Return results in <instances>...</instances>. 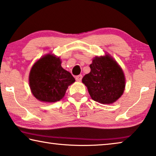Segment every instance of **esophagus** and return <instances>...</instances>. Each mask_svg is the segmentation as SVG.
<instances>
[{
	"mask_svg": "<svg viewBox=\"0 0 156 156\" xmlns=\"http://www.w3.org/2000/svg\"><path fill=\"white\" fill-rule=\"evenodd\" d=\"M82 78H83V76L82 75H78L76 77V80L78 81V82H80L81 80H82Z\"/></svg>",
	"mask_w": 156,
	"mask_h": 156,
	"instance_id": "obj_1",
	"label": "esophagus"
}]
</instances>
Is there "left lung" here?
Wrapping results in <instances>:
<instances>
[{"instance_id":"left-lung-1","label":"left lung","mask_w":156,"mask_h":156,"mask_svg":"<svg viewBox=\"0 0 156 156\" xmlns=\"http://www.w3.org/2000/svg\"><path fill=\"white\" fill-rule=\"evenodd\" d=\"M90 72L82 79L91 98L103 104L115 102L124 91L122 69L110 56L96 57L90 65Z\"/></svg>"}]
</instances>
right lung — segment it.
I'll return each mask as SVG.
<instances>
[{
  "mask_svg": "<svg viewBox=\"0 0 156 156\" xmlns=\"http://www.w3.org/2000/svg\"><path fill=\"white\" fill-rule=\"evenodd\" d=\"M74 82L73 76L62 67L60 59L49 54L34 64L29 76L32 93L44 102L60 101Z\"/></svg>",
  "mask_w": 156,
  "mask_h": 156,
  "instance_id": "right-lung-1",
  "label": "right lung"
}]
</instances>
